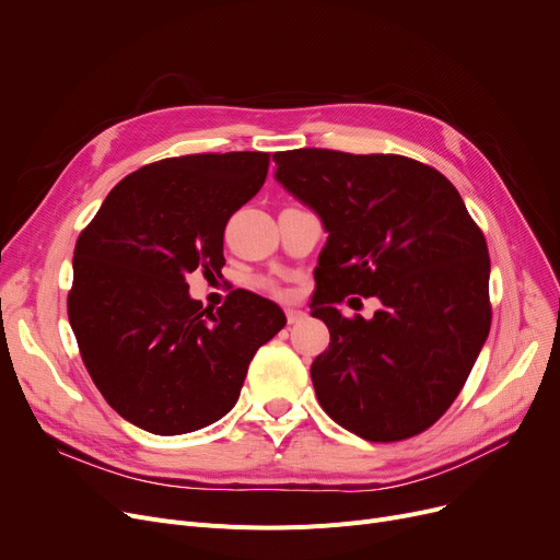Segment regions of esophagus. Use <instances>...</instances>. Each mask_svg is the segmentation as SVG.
Segmentation results:
<instances>
[{
    "label": "esophagus",
    "mask_w": 560,
    "mask_h": 560,
    "mask_svg": "<svg viewBox=\"0 0 560 560\" xmlns=\"http://www.w3.org/2000/svg\"><path fill=\"white\" fill-rule=\"evenodd\" d=\"M285 317H288V325H298V322H302L306 317V313L302 308H288Z\"/></svg>",
    "instance_id": "esophagus-1"
}]
</instances>
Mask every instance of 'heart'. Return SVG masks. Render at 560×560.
<instances>
[{
  "label": "heart",
  "mask_w": 560,
  "mask_h": 560,
  "mask_svg": "<svg viewBox=\"0 0 560 560\" xmlns=\"http://www.w3.org/2000/svg\"><path fill=\"white\" fill-rule=\"evenodd\" d=\"M258 285H260L262 290L272 292V295H277V298H285V295H288V292H285L283 288H279L277 283H272V281H268V279H258Z\"/></svg>",
  "instance_id": "1"
}]
</instances>
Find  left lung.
<instances>
[{
  "label": "left lung",
  "instance_id": "8db88e82",
  "mask_svg": "<svg viewBox=\"0 0 560 560\" xmlns=\"http://www.w3.org/2000/svg\"><path fill=\"white\" fill-rule=\"evenodd\" d=\"M277 182L329 231L313 317L329 349L311 365L325 413L370 443L427 431L454 404L490 331V256L447 176L397 154L277 152ZM347 294L378 296L372 320Z\"/></svg>",
  "mask_w": 560,
  "mask_h": 560
}]
</instances>
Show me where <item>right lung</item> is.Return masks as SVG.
Wrapping results in <instances>:
<instances>
[{
    "mask_svg": "<svg viewBox=\"0 0 560 560\" xmlns=\"http://www.w3.org/2000/svg\"><path fill=\"white\" fill-rule=\"evenodd\" d=\"M268 152L188 154L117 184L74 247L68 317L83 365L131 424L179 435L224 418L283 311L249 290L218 308L186 277L218 275L224 226L265 184Z\"/></svg>",
    "mask_w": 560,
    "mask_h": 560,
    "instance_id": "1",
    "label": "right lung"
}]
</instances>
